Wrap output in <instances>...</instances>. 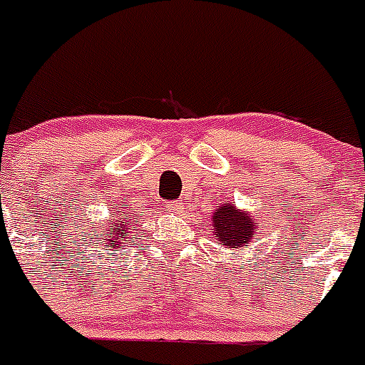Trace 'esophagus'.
Segmentation results:
<instances>
[{"instance_id":"esophagus-1","label":"esophagus","mask_w":365,"mask_h":365,"mask_svg":"<svg viewBox=\"0 0 365 365\" xmlns=\"http://www.w3.org/2000/svg\"><path fill=\"white\" fill-rule=\"evenodd\" d=\"M167 206H168V210L174 213H182L183 210H185V204H183L182 200H173V202H168Z\"/></svg>"}]
</instances>
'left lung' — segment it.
I'll list each match as a JSON object with an SVG mask.
<instances>
[{"label": "left lung", "mask_w": 365, "mask_h": 365, "mask_svg": "<svg viewBox=\"0 0 365 365\" xmlns=\"http://www.w3.org/2000/svg\"><path fill=\"white\" fill-rule=\"evenodd\" d=\"M212 225L215 240L229 250L244 247L259 229V223L251 217V213L242 212L232 204H221L213 210Z\"/></svg>", "instance_id": "1"}]
</instances>
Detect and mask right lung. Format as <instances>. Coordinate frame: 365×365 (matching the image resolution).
Listing matches in <instances>:
<instances>
[{"mask_svg": "<svg viewBox=\"0 0 365 365\" xmlns=\"http://www.w3.org/2000/svg\"><path fill=\"white\" fill-rule=\"evenodd\" d=\"M112 217H115L114 221L103 225V230H99V234H93V238L105 247H120L121 244L127 242V232L136 229L135 221L129 217H120V215H115V212L112 213ZM131 222L133 223V227H130Z\"/></svg>", "mask_w": 365, "mask_h": 365, "instance_id": "obj_1", "label": "right lung"}]
</instances>
